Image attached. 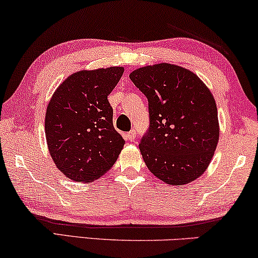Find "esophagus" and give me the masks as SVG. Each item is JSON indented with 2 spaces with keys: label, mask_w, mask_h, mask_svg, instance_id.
Here are the masks:
<instances>
[{
  "label": "esophagus",
  "mask_w": 258,
  "mask_h": 258,
  "mask_svg": "<svg viewBox=\"0 0 258 258\" xmlns=\"http://www.w3.org/2000/svg\"><path fill=\"white\" fill-rule=\"evenodd\" d=\"M126 140L129 141V142H134V141H135V139H136V133H135V130H130L129 133H126Z\"/></svg>",
  "instance_id": "1"
}]
</instances>
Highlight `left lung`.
<instances>
[{
    "label": "left lung",
    "mask_w": 258,
    "mask_h": 258,
    "mask_svg": "<svg viewBox=\"0 0 258 258\" xmlns=\"http://www.w3.org/2000/svg\"><path fill=\"white\" fill-rule=\"evenodd\" d=\"M149 102L150 128L140 143L148 169L170 185L195 181L209 167L220 139L215 98L196 74L158 63L130 73Z\"/></svg>",
    "instance_id": "obj_1"
}]
</instances>
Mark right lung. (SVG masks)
Masks as SVG:
<instances>
[{
	"label": "right lung",
	"instance_id": "right-lung-1",
	"mask_svg": "<svg viewBox=\"0 0 258 258\" xmlns=\"http://www.w3.org/2000/svg\"><path fill=\"white\" fill-rule=\"evenodd\" d=\"M123 72V67L80 70L67 77L49 101L44 118L49 154L74 182L100 178L124 147L108 101Z\"/></svg>",
	"mask_w": 258,
	"mask_h": 258
}]
</instances>
